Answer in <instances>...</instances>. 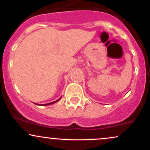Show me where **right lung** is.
Listing matches in <instances>:
<instances>
[{
	"instance_id": "obj_1",
	"label": "right lung",
	"mask_w": 150,
	"mask_h": 150,
	"mask_svg": "<svg viewBox=\"0 0 150 150\" xmlns=\"http://www.w3.org/2000/svg\"><path fill=\"white\" fill-rule=\"evenodd\" d=\"M60 99H61V98H60V99H58V100H56V101H53V102H51V103H49V104H44V106H46V105H49V104H54V103H56V102H57L58 101H59ZM38 105H39V104H38Z\"/></svg>"
}]
</instances>
